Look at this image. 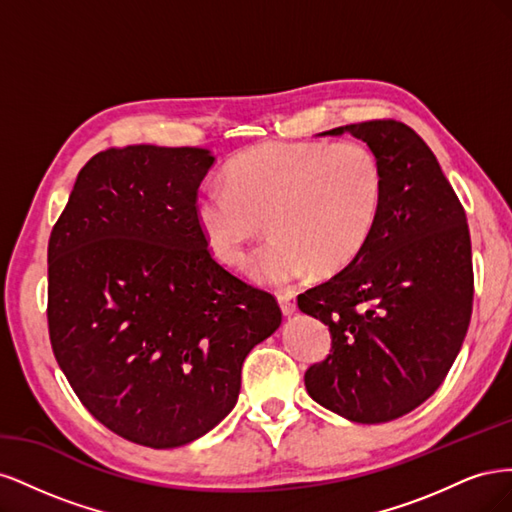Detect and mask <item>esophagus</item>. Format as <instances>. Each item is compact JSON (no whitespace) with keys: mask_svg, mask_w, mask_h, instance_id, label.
<instances>
[{"mask_svg":"<svg viewBox=\"0 0 512 512\" xmlns=\"http://www.w3.org/2000/svg\"><path fill=\"white\" fill-rule=\"evenodd\" d=\"M277 303H280L284 316H292L294 312H297V297H294L292 292L280 294V297H277Z\"/></svg>","mask_w":512,"mask_h":512,"instance_id":"1","label":"esophagus"}]
</instances>
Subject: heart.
Listing matches in <instances>:
<instances>
[{"label": "heart", "mask_w": 512, "mask_h": 512, "mask_svg": "<svg viewBox=\"0 0 512 512\" xmlns=\"http://www.w3.org/2000/svg\"><path fill=\"white\" fill-rule=\"evenodd\" d=\"M224 181L196 194V226L215 260L239 267L267 220L275 237L247 275L269 286L346 269L374 235L386 192L380 158L361 143H262L232 158Z\"/></svg>", "instance_id": "obj_1"}]
</instances>
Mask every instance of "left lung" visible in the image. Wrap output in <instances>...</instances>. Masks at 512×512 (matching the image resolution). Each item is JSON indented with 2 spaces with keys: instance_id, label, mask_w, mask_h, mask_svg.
I'll list each match as a JSON object with an SVG mask.
<instances>
[{
  "instance_id": "1",
  "label": "left lung",
  "mask_w": 512,
  "mask_h": 512,
  "mask_svg": "<svg viewBox=\"0 0 512 512\" xmlns=\"http://www.w3.org/2000/svg\"><path fill=\"white\" fill-rule=\"evenodd\" d=\"M346 132L380 158L384 207L365 250L299 294L301 312L331 331V354L305 371V389L322 408L374 425L421 406L453 367L472 316V245L466 211L421 136L391 119L320 136Z\"/></svg>"
}]
</instances>
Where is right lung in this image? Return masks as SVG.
<instances>
[{
    "instance_id": "obj_1",
    "label": "right lung",
    "mask_w": 512,
    "mask_h": 512,
    "mask_svg": "<svg viewBox=\"0 0 512 512\" xmlns=\"http://www.w3.org/2000/svg\"><path fill=\"white\" fill-rule=\"evenodd\" d=\"M215 156L96 153L49 239V335L74 393L117 436L175 448L235 408L241 365L282 324L269 292L213 260L194 220Z\"/></svg>"
}]
</instances>
